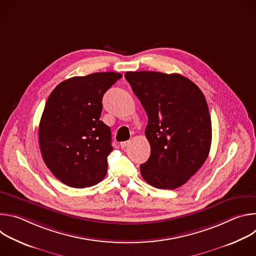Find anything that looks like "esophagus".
<instances>
[{
	"instance_id": "1",
	"label": "esophagus",
	"mask_w": 256,
	"mask_h": 256,
	"mask_svg": "<svg viewBox=\"0 0 256 256\" xmlns=\"http://www.w3.org/2000/svg\"><path fill=\"white\" fill-rule=\"evenodd\" d=\"M128 144H130V140L122 142H120V147H122V149H126Z\"/></svg>"
}]
</instances>
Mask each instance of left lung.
Instances as JSON below:
<instances>
[{"label": "left lung", "mask_w": 256, "mask_h": 256, "mask_svg": "<svg viewBox=\"0 0 256 256\" xmlns=\"http://www.w3.org/2000/svg\"><path fill=\"white\" fill-rule=\"evenodd\" d=\"M148 116L144 134L151 155L142 177L161 190H175L202 166L212 142L208 107L200 89L179 74L126 72L124 75Z\"/></svg>", "instance_id": "8db88e82"}]
</instances>
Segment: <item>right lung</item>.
<instances>
[{"label":"right lung","mask_w":256,"mask_h":256,"mask_svg":"<svg viewBox=\"0 0 256 256\" xmlns=\"http://www.w3.org/2000/svg\"><path fill=\"white\" fill-rule=\"evenodd\" d=\"M122 76L102 72L72 77L50 93L40 124V147L52 173L68 186L97 184L114 150L110 128L100 120L104 93Z\"/></svg>","instance_id":"right-lung-1"}]
</instances>
